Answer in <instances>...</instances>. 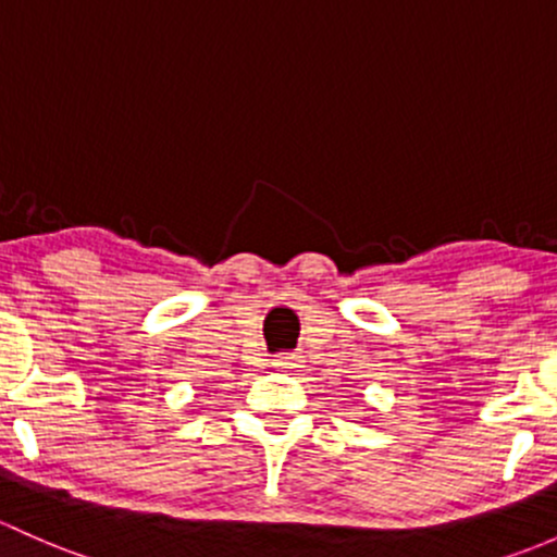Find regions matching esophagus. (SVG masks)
Returning <instances> with one entry per match:
<instances>
[{"mask_svg":"<svg viewBox=\"0 0 557 557\" xmlns=\"http://www.w3.org/2000/svg\"><path fill=\"white\" fill-rule=\"evenodd\" d=\"M301 362H304L301 352H288V355L274 357L272 366L277 368V371H294V368H301Z\"/></svg>","mask_w":557,"mask_h":557,"instance_id":"1","label":"esophagus"}]
</instances>
